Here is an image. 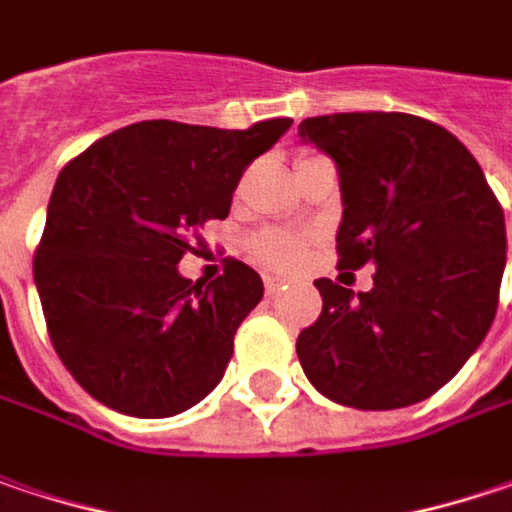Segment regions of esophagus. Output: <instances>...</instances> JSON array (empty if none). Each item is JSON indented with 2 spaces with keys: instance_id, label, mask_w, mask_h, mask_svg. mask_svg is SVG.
<instances>
[{
  "instance_id": "esophagus-1",
  "label": "esophagus",
  "mask_w": 512,
  "mask_h": 512,
  "mask_svg": "<svg viewBox=\"0 0 512 512\" xmlns=\"http://www.w3.org/2000/svg\"><path fill=\"white\" fill-rule=\"evenodd\" d=\"M282 285H285V279H279V276H265V291H268V296L276 294Z\"/></svg>"
}]
</instances>
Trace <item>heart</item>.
Segmentation results:
<instances>
[{"label": "heart", "mask_w": 512, "mask_h": 512, "mask_svg": "<svg viewBox=\"0 0 512 512\" xmlns=\"http://www.w3.org/2000/svg\"><path fill=\"white\" fill-rule=\"evenodd\" d=\"M250 250L259 262L268 268L291 270L302 265V259L311 250V236L302 230H285V227H265L250 239Z\"/></svg>", "instance_id": "b5f03b06"}]
</instances>
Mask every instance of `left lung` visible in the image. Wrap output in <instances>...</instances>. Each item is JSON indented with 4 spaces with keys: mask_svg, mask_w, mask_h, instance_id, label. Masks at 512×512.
Masks as SVG:
<instances>
[{
    "mask_svg": "<svg viewBox=\"0 0 512 512\" xmlns=\"http://www.w3.org/2000/svg\"><path fill=\"white\" fill-rule=\"evenodd\" d=\"M299 138L340 172L337 268L374 265L371 291L317 279L322 314L296 337L314 389L354 409L421 403L490 331L504 262V210L470 149L403 112L308 117Z\"/></svg>",
    "mask_w": 512,
    "mask_h": 512,
    "instance_id": "1",
    "label": "left lung"
}]
</instances>
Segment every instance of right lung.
<instances>
[{"label": "right lung", "instance_id": "add662e5", "mask_svg": "<svg viewBox=\"0 0 512 512\" xmlns=\"http://www.w3.org/2000/svg\"><path fill=\"white\" fill-rule=\"evenodd\" d=\"M291 117L250 129L141 120L91 143L60 172L34 253L42 314L71 377L103 406L169 418L207 397L262 279L224 259L213 282L178 273L198 230L227 218L253 158Z\"/></svg>", "mask_w": 512, "mask_h": 512}]
</instances>
